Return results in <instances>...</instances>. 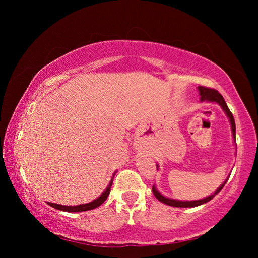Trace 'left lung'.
<instances>
[{"label":"left lung","instance_id":"left-lung-1","mask_svg":"<svg viewBox=\"0 0 258 258\" xmlns=\"http://www.w3.org/2000/svg\"><path fill=\"white\" fill-rule=\"evenodd\" d=\"M198 91H199V95H200V101H207V102H215L217 104H220L221 108L223 109V111L225 112V115L228 116V118L230 120V124H231V131H232V137L233 140L235 142V123H234V118H233V115L231 113L230 109L226 106V103L224 101V99L222 95L217 92L216 90L214 89H208V87H205V86H198ZM235 146H237V143H235ZM157 168H158V165H157ZM229 177L226 178L224 181V183H222V184L217 187V190L212 194L211 196H208V197L204 198V199H199V200H176V199H172V198H167L165 197L160 194V192L157 190L156 185L152 186V192H154L155 197L159 200V202L164 203L166 205H168V206H173V207H183V208H190V207H196V206H200V205L203 204H206L208 203L209 200H212L215 196L220 192L222 189H223V186L225 185L226 181L229 180Z\"/></svg>","mask_w":258,"mask_h":258}]
</instances>
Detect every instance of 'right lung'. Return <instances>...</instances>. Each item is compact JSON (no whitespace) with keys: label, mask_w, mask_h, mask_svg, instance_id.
Returning <instances> with one entry per match:
<instances>
[{"label":"right lung","mask_w":258,"mask_h":258,"mask_svg":"<svg viewBox=\"0 0 258 258\" xmlns=\"http://www.w3.org/2000/svg\"><path fill=\"white\" fill-rule=\"evenodd\" d=\"M115 174H116V172L112 174L111 180H110V182H109V184L106 187V190H104L97 199H94L93 202L83 204V205H77V206H64V205H59V204H53V203H47V204H49L51 207H53L55 209H59V211H63V212H68V213L85 212V211H90V209L97 208L100 206V205L104 203V200L108 198L109 194H110V187H111L112 180H113V176H115Z\"/></svg>","instance_id":"add662e5"}]
</instances>
